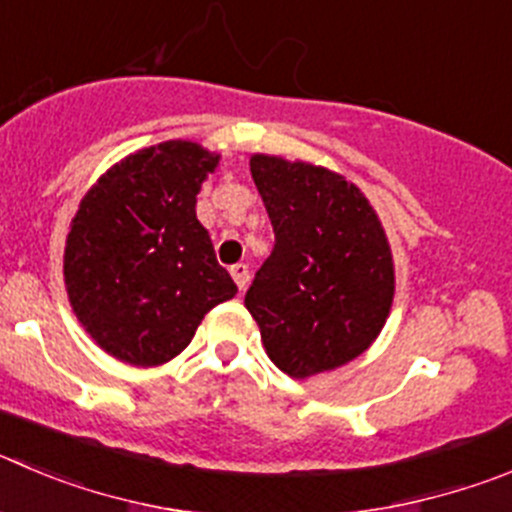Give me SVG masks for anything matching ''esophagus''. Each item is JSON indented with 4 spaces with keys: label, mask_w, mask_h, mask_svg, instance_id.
<instances>
[{
    "label": "esophagus",
    "mask_w": 512,
    "mask_h": 512,
    "mask_svg": "<svg viewBox=\"0 0 512 512\" xmlns=\"http://www.w3.org/2000/svg\"><path fill=\"white\" fill-rule=\"evenodd\" d=\"M229 275H232V280L237 283V288L245 290L247 288V280H250V267L245 265V262H237V265L229 267Z\"/></svg>",
    "instance_id": "obj_1"
}]
</instances>
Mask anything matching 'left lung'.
I'll return each mask as SVG.
<instances>
[{
    "label": "left lung",
    "instance_id": "left-lung-1",
    "mask_svg": "<svg viewBox=\"0 0 512 512\" xmlns=\"http://www.w3.org/2000/svg\"><path fill=\"white\" fill-rule=\"evenodd\" d=\"M252 179L275 247L245 305L280 371L310 379L346 366L379 338L394 303V255L379 214L326 166L255 154Z\"/></svg>",
    "mask_w": 512,
    "mask_h": 512
}]
</instances>
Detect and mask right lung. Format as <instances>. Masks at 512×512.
<instances>
[{"mask_svg": "<svg viewBox=\"0 0 512 512\" xmlns=\"http://www.w3.org/2000/svg\"><path fill=\"white\" fill-rule=\"evenodd\" d=\"M222 156L194 141L133 151L100 174L70 222L62 275L80 326L123 364H169L237 285L197 219Z\"/></svg>", "mask_w": 512, "mask_h": 512, "instance_id": "right-lung-1", "label": "right lung"}]
</instances>
